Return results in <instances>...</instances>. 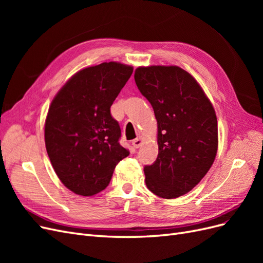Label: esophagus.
Segmentation results:
<instances>
[{
    "instance_id": "34e87169",
    "label": "esophagus",
    "mask_w": 263,
    "mask_h": 263,
    "mask_svg": "<svg viewBox=\"0 0 263 263\" xmlns=\"http://www.w3.org/2000/svg\"><path fill=\"white\" fill-rule=\"evenodd\" d=\"M132 144L134 146V148H139L141 145H142V138L141 137H138L136 139H134L132 141Z\"/></svg>"
}]
</instances>
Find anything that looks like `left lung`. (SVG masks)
Masks as SVG:
<instances>
[{"label":"left lung","instance_id":"obj_1","mask_svg":"<svg viewBox=\"0 0 263 263\" xmlns=\"http://www.w3.org/2000/svg\"><path fill=\"white\" fill-rule=\"evenodd\" d=\"M135 82L154 108L159 153L145 165L147 187L177 198L204 178L217 154V118L195 79L177 66L139 67Z\"/></svg>","mask_w":263,"mask_h":263}]
</instances>
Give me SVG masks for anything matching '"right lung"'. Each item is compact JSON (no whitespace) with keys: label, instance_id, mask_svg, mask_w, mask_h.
I'll list each match as a JSON object with an SVG mask.
<instances>
[{"label":"right lung","instance_id":"1","mask_svg":"<svg viewBox=\"0 0 263 263\" xmlns=\"http://www.w3.org/2000/svg\"><path fill=\"white\" fill-rule=\"evenodd\" d=\"M132 73L133 67L114 61L82 69L49 106L47 154L60 181L78 195L106 189L116 164L129 155L119 144L121 127L110 106Z\"/></svg>","mask_w":263,"mask_h":263}]
</instances>
